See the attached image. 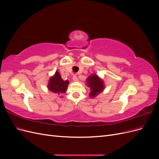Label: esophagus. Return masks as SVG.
I'll use <instances>...</instances> for the list:
<instances>
[{
    "mask_svg": "<svg viewBox=\"0 0 159 159\" xmlns=\"http://www.w3.org/2000/svg\"><path fill=\"white\" fill-rule=\"evenodd\" d=\"M73 81H78L79 80H78V77H77L76 75H74V76H73Z\"/></svg>",
    "mask_w": 159,
    "mask_h": 159,
    "instance_id": "1",
    "label": "esophagus"
}]
</instances>
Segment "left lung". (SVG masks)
<instances>
[{
	"label": "left lung",
	"instance_id": "left-lung-1",
	"mask_svg": "<svg viewBox=\"0 0 159 159\" xmlns=\"http://www.w3.org/2000/svg\"><path fill=\"white\" fill-rule=\"evenodd\" d=\"M87 85L90 88L89 96L91 98H95L102 93L105 88L103 80L96 74L91 75L88 77L87 80Z\"/></svg>",
	"mask_w": 159,
	"mask_h": 159
}]
</instances>
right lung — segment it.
Segmentation results:
<instances>
[{"mask_svg":"<svg viewBox=\"0 0 159 159\" xmlns=\"http://www.w3.org/2000/svg\"><path fill=\"white\" fill-rule=\"evenodd\" d=\"M68 84L69 81L62 80L59 72L56 71L55 74L50 78L48 88L52 92L60 94L66 92Z\"/></svg>","mask_w":159,"mask_h":159,"instance_id":"right-lung-1","label":"right lung"}]
</instances>
